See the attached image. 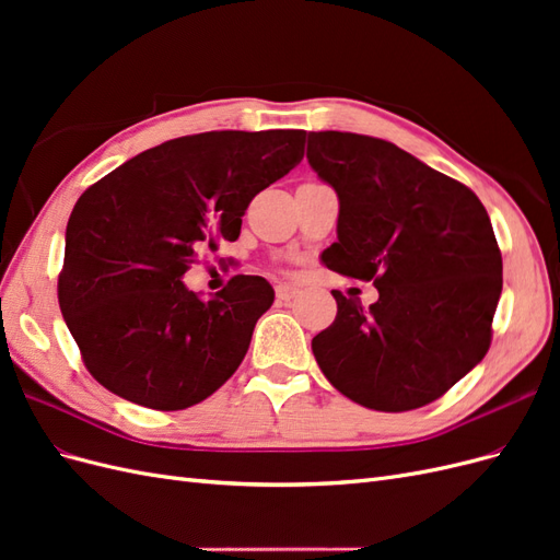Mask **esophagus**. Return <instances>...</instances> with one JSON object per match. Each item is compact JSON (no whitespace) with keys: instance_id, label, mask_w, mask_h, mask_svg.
<instances>
[{"instance_id":"obj_1","label":"esophagus","mask_w":560,"mask_h":560,"mask_svg":"<svg viewBox=\"0 0 560 560\" xmlns=\"http://www.w3.org/2000/svg\"><path fill=\"white\" fill-rule=\"evenodd\" d=\"M276 296L280 301H292V299L299 296V290H296V287H292V284H278L276 287Z\"/></svg>"}]
</instances>
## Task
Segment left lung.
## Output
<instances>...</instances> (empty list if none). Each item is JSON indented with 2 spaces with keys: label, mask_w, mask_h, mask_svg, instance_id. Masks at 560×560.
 <instances>
[{
  "label": "left lung",
  "mask_w": 560,
  "mask_h": 560,
  "mask_svg": "<svg viewBox=\"0 0 560 560\" xmlns=\"http://www.w3.org/2000/svg\"><path fill=\"white\" fill-rule=\"evenodd\" d=\"M308 163L338 194V241L322 259L374 280L378 301L334 290L336 319L313 338L322 374L366 409H420L490 348L502 254L481 200L393 142L308 132Z\"/></svg>",
  "instance_id": "obj_1"
}]
</instances>
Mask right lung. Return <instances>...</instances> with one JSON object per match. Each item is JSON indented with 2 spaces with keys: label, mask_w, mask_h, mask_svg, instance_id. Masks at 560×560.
Instances as JSON below:
<instances>
[{
  "label": "right lung",
  "mask_w": 560,
  "mask_h": 560,
  "mask_svg": "<svg viewBox=\"0 0 560 560\" xmlns=\"http://www.w3.org/2000/svg\"><path fill=\"white\" fill-rule=\"evenodd\" d=\"M306 130H212L167 140L81 194L58 301L91 376L156 411L208 399L241 366L276 299L233 276L202 301L182 278L202 247L238 241L249 200L303 159Z\"/></svg>",
  "instance_id": "right-lung-1"
}]
</instances>
